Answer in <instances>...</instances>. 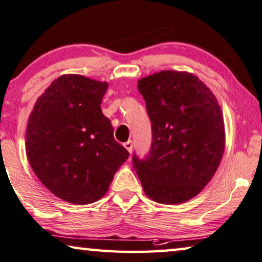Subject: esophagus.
<instances>
[{
  "label": "esophagus",
  "mask_w": 262,
  "mask_h": 262,
  "mask_svg": "<svg viewBox=\"0 0 262 262\" xmlns=\"http://www.w3.org/2000/svg\"><path fill=\"white\" fill-rule=\"evenodd\" d=\"M123 146L128 151H129V153H132V151H133V141H132V140H128L127 142H124Z\"/></svg>",
  "instance_id": "1"
}]
</instances>
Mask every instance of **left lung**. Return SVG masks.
Returning <instances> with one entry per match:
<instances>
[{"instance_id": "left-lung-1", "label": "left lung", "mask_w": 262, "mask_h": 262, "mask_svg": "<svg viewBox=\"0 0 262 262\" xmlns=\"http://www.w3.org/2000/svg\"><path fill=\"white\" fill-rule=\"evenodd\" d=\"M151 123V144L133 154L144 193L160 204H181L210 181L225 149L215 96L193 74L163 70L138 83Z\"/></svg>"}]
</instances>
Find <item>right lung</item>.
I'll use <instances>...</instances> for the list:
<instances>
[{"label": "right lung", "mask_w": 262, "mask_h": 262, "mask_svg": "<svg viewBox=\"0 0 262 262\" xmlns=\"http://www.w3.org/2000/svg\"><path fill=\"white\" fill-rule=\"evenodd\" d=\"M106 82L63 75L38 97L29 115L26 150L40 181L62 200L95 202L129 156L101 111Z\"/></svg>", "instance_id": "1"}]
</instances>
